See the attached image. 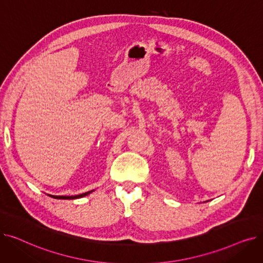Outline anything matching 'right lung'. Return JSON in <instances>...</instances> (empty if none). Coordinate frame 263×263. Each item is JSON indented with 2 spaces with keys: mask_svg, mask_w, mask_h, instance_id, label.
I'll return each mask as SVG.
<instances>
[{
  "mask_svg": "<svg viewBox=\"0 0 263 263\" xmlns=\"http://www.w3.org/2000/svg\"><path fill=\"white\" fill-rule=\"evenodd\" d=\"M95 190H91L89 192H86V193H83V194H80V195H74V196H57V195H50L48 194V196L52 197V198H55V199H77V198H81V197H84L88 194H90V193H92Z\"/></svg>",
  "mask_w": 263,
  "mask_h": 263,
  "instance_id": "add662e5",
  "label": "right lung"
}]
</instances>
